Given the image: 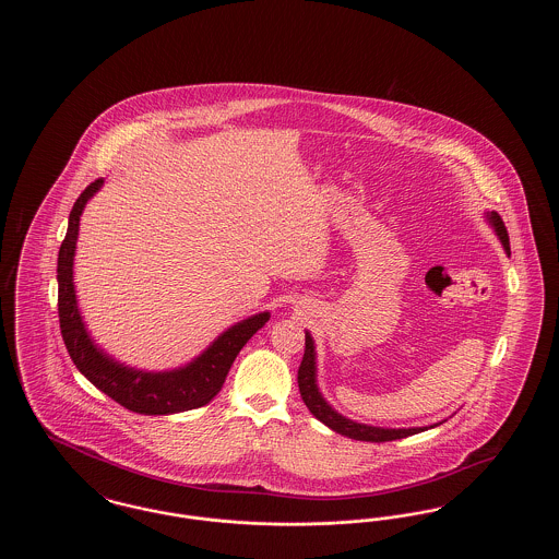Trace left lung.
<instances>
[{"label": "left lung", "mask_w": 559, "mask_h": 559, "mask_svg": "<svg viewBox=\"0 0 559 559\" xmlns=\"http://www.w3.org/2000/svg\"><path fill=\"white\" fill-rule=\"evenodd\" d=\"M488 219L492 222L499 239L503 242L507 253H511L509 249V235H507L506 222L497 212L490 213ZM297 385H299V394L301 400L306 402V406L310 408V413L322 421L324 426L331 427L333 431L354 438V440H362V442H392L400 438H408L413 433L426 431L424 427H411V429H383V427L362 426V424H354L346 417H342L340 413H335L322 396H320L319 388H317V354H314V342L312 337L306 333V349H304V358L297 371Z\"/></svg>", "instance_id": "1"}]
</instances>
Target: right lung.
Returning <instances> with one entry per match:
<instances>
[{
	"mask_svg": "<svg viewBox=\"0 0 559 559\" xmlns=\"http://www.w3.org/2000/svg\"><path fill=\"white\" fill-rule=\"evenodd\" d=\"M100 187L103 180L98 178L78 197L69 213L67 237L58 251V320L67 352L75 367L100 392L132 413L169 415L205 406L222 390L240 347L266 324L270 314L262 312L230 326L197 360L178 371H133L108 358L105 352L92 344L81 322L73 287V255L80 233V215L90 197Z\"/></svg>",
	"mask_w": 559,
	"mask_h": 559,
	"instance_id": "obj_1",
	"label": "right lung"
}]
</instances>
